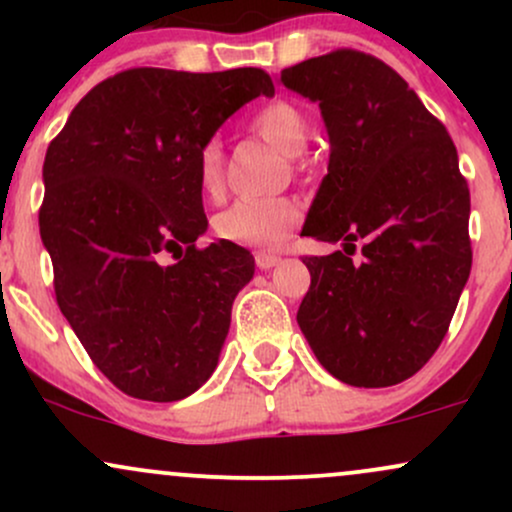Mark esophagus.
Returning a JSON list of instances; mask_svg holds the SVG:
<instances>
[{
    "label": "esophagus",
    "mask_w": 512,
    "mask_h": 512,
    "mask_svg": "<svg viewBox=\"0 0 512 512\" xmlns=\"http://www.w3.org/2000/svg\"><path fill=\"white\" fill-rule=\"evenodd\" d=\"M255 262H257V267H260V269H272L281 262V257L272 255V252H257Z\"/></svg>",
    "instance_id": "1"
}]
</instances>
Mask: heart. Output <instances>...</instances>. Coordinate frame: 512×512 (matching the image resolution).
I'll use <instances>...</instances> for the list:
<instances>
[{
  "label": "heart",
  "instance_id": "b5f03b06",
  "mask_svg": "<svg viewBox=\"0 0 512 512\" xmlns=\"http://www.w3.org/2000/svg\"><path fill=\"white\" fill-rule=\"evenodd\" d=\"M250 127L284 151L286 156H298L310 137L308 120L303 110L293 103L274 101L252 115ZM197 178L204 195L216 197L223 190V149L219 139H207L199 146ZM301 221V207L289 197L238 199L231 207L219 211L214 219V233L223 240L255 248H276L291 236Z\"/></svg>",
  "mask_w": 512,
  "mask_h": 512
}]
</instances>
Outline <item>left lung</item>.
I'll return each mask as SVG.
<instances>
[{
	"label": "left lung",
	"instance_id": "1",
	"mask_svg": "<svg viewBox=\"0 0 512 512\" xmlns=\"http://www.w3.org/2000/svg\"><path fill=\"white\" fill-rule=\"evenodd\" d=\"M281 84L320 103L330 134L301 236L344 245L303 257L310 289L296 320L337 380L397 385L436 354L472 269L457 149L407 81L366 52L305 60Z\"/></svg>",
	"mask_w": 512,
	"mask_h": 512
}]
</instances>
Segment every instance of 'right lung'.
Wrapping results in <instances>:
<instances>
[{"label": "right lung", "mask_w": 512, "mask_h": 512, "mask_svg": "<svg viewBox=\"0 0 512 512\" xmlns=\"http://www.w3.org/2000/svg\"><path fill=\"white\" fill-rule=\"evenodd\" d=\"M260 93L274 84L255 67L127 69L93 86L48 146L38 223L57 305L129 397L175 402L219 363L255 260L231 240L195 245L207 231L197 154Z\"/></svg>", "instance_id": "right-lung-1"}]
</instances>
